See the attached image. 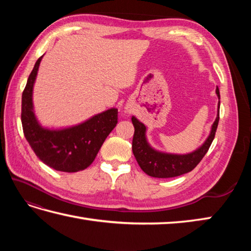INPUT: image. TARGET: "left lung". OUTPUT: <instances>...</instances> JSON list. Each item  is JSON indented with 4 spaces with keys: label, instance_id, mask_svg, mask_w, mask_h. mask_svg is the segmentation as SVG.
I'll use <instances>...</instances> for the list:
<instances>
[{
    "label": "left lung",
    "instance_id": "1",
    "mask_svg": "<svg viewBox=\"0 0 251 251\" xmlns=\"http://www.w3.org/2000/svg\"><path fill=\"white\" fill-rule=\"evenodd\" d=\"M216 94L219 98L218 114L211 126L210 134L199 149L188 154H172L155 150L148 142L146 125L138 121L135 116L131 117V122L135 127V134L132 138V153L143 172L154 178H173L190 173L197 166V164L209 150L216 135L218 123H219L220 92L218 86L216 88Z\"/></svg>",
    "mask_w": 251,
    "mask_h": 251
}]
</instances>
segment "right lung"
Wrapping results in <instances>:
<instances>
[{
	"label": "right lung",
	"instance_id": "obj_1",
	"mask_svg": "<svg viewBox=\"0 0 251 251\" xmlns=\"http://www.w3.org/2000/svg\"><path fill=\"white\" fill-rule=\"evenodd\" d=\"M43 56L36 60L21 99L24 134L35 155L58 172L76 173L87 168L97 156L105 138L117 124V109L111 108L81 124L50 129L42 126L33 109V86Z\"/></svg>",
	"mask_w": 251,
	"mask_h": 251
}]
</instances>
